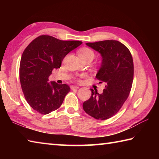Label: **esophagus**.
Masks as SVG:
<instances>
[{"mask_svg":"<svg viewBox=\"0 0 159 159\" xmlns=\"http://www.w3.org/2000/svg\"><path fill=\"white\" fill-rule=\"evenodd\" d=\"M71 88L72 90H74V89H78V88H79V86H77V85H72Z\"/></svg>","mask_w":159,"mask_h":159,"instance_id":"obj_1","label":"esophagus"}]
</instances>
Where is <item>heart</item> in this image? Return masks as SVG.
Wrapping results in <instances>:
<instances>
[{"instance_id": "b5f03b06", "label": "heart", "mask_w": 159, "mask_h": 159, "mask_svg": "<svg viewBox=\"0 0 159 159\" xmlns=\"http://www.w3.org/2000/svg\"><path fill=\"white\" fill-rule=\"evenodd\" d=\"M78 54H79V57L81 58L82 60H84V59L89 57L93 59L94 56H95L93 51L88 48H83L81 49H80Z\"/></svg>"}]
</instances>
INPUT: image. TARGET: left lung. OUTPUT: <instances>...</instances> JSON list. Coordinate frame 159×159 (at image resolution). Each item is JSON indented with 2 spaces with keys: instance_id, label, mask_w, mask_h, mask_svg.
<instances>
[{
  "instance_id": "left-lung-1",
  "label": "left lung",
  "mask_w": 159,
  "mask_h": 159,
  "mask_svg": "<svg viewBox=\"0 0 159 159\" xmlns=\"http://www.w3.org/2000/svg\"><path fill=\"white\" fill-rule=\"evenodd\" d=\"M86 45L102 56L96 78L106 85L102 94L90 89L92 95L83 102V108L96 119L106 120L119 111L130 94L134 74L133 57L128 48L117 41L107 40Z\"/></svg>"
}]
</instances>
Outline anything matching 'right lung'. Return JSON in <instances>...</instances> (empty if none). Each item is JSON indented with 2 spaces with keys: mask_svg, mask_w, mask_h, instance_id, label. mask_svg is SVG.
Masks as SVG:
<instances>
[{
  "mask_svg": "<svg viewBox=\"0 0 159 159\" xmlns=\"http://www.w3.org/2000/svg\"><path fill=\"white\" fill-rule=\"evenodd\" d=\"M81 44L42 35L26 48L20 61V79L26 100L35 111L48 114L61 105L69 86L49 83L48 78L54 69L61 66L67 54Z\"/></svg>",
  "mask_w": 159,
  "mask_h": 159,
  "instance_id": "1",
  "label": "right lung"
}]
</instances>
